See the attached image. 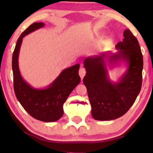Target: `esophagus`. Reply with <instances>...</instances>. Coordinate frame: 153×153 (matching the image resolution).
Here are the masks:
<instances>
[{
  "label": "esophagus",
  "mask_w": 153,
  "mask_h": 153,
  "mask_svg": "<svg viewBox=\"0 0 153 153\" xmlns=\"http://www.w3.org/2000/svg\"><path fill=\"white\" fill-rule=\"evenodd\" d=\"M85 73H86V72H85V70L84 68H81L80 69H79V76H80L81 79H83V77H84V76L85 75Z\"/></svg>",
  "instance_id": "1"
}]
</instances>
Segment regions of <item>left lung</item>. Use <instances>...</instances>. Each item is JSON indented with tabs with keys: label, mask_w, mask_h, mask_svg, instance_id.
Segmentation results:
<instances>
[{
	"label": "left lung",
	"mask_w": 153,
	"mask_h": 153,
	"mask_svg": "<svg viewBox=\"0 0 153 153\" xmlns=\"http://www.w3.org/2000/svg\"><path fill=\"white\" fill-rule=\"evenodd\" d=\"M122 42L116 45L115 54L103 53L88 57L83 61L86 75L83 79L91 104V114L97 120L118 118L127 112L134 103L142 84L143 61L141 48L136 37L129 29L123 33ZM111 63L123 60L128 64L126 72L118 83L111 82L103 58Z\"/></svg>",
	"instance_id": "left-lung-1"
}]
</instances>
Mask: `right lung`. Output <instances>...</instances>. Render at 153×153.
Here are the masks:
<instances>
[{
    "label": "right lung",
    "instance_id": "obj_1",
    "mask_svg": "<svg viewBox=\"0 0 153 153\" xmlns=\"http://www.w3.org/2000/svg\"><path fill=\"white\" fill-rule=\"evenodd\" d=\"M45 26L43 23H33L24 31L16 42L12 54L14 90L18 101L33 118L43 122H54L63 115V104L81 78L79 64L66 68L49 87L35 89L28 85L21 76L19 69V53L23 37Z\"/></svg>",
    "mask_w": 153,
    "mask_h": 153
}]
</instances>
